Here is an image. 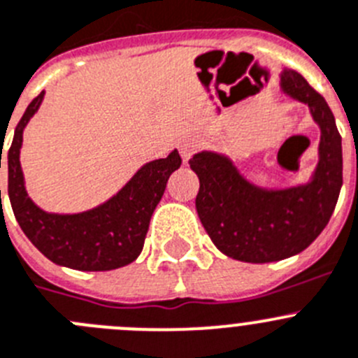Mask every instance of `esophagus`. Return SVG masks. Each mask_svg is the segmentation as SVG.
<instances>
[{"label": "esophagus", "instance_id": "obj_1", "mask_svg": "<svg viewBox=\"0 0 358 358\" xmlns=\"http://www.w3.org/2000/svg\"><path fill=\"white\" fill-rule=\"evenodd\" d=\"M199 145H201V143L196 142L195 138H185L181 143H179V150H181V156L182 159H185V163L193 156V152L199 149Z\"/></svg>", "mask_w": 358, "mask_h": 358}]
</instances>
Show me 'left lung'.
<instances>
[{
  "mask_svg": "<svg viewBox=\"0 0 358 358\" xmlns=\"http://www.w3.org/2000/svg\"><path fill=\"white\" fill-rule=\"evenodd\" d=\"M280 85L310 108L321 127L320 163L309 185L268 192L245 181L220 154L199 152L189 159L201 181L199 218L216 248L236 261L273 262L306 250L329 224L343 186V149L332 110L298 72H282Z\"/></svg>",
  "mask_w": 358,
  "mask_h": 358,
  "instance_id": "1",
  "label": "left lung"
}]
</instances>
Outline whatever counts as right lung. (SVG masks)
<instances>
[{"mask_svg":"<svg viewBox=\"0 0 358 358\" xmlns=\"http://www.w3.org/2000/svg\"><path fill=\"white\" fill-rule=\"evenodd\" d=\"M42 97L44 92L26 108L6 157L8 199L15 220L29 241L55 264L81 271H108L126 266L142 252L150 216L162 201L170 173L181 166V156L173 150L165 159L143 165L113 199L96 209L78 215L42 211L26 193L19 163L22 129L38 110Z\"/></svg>","mask_w":358,"mask_h":358,"instance_id":"right-lung-1","label":"right lung"}]
</instances>
